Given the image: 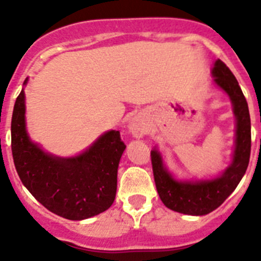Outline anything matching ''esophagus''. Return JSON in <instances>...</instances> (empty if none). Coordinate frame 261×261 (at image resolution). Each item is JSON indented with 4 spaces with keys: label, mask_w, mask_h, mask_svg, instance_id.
Here are the masks:
<instances>
[{
    "label": "esophagus",
    "mask_w": 261,
    "mask_h": 261,
    "mask_svg": "<svg viewBox=\"0 0 261 261\" xmlns=\"http://www.w3.org/2000/svg\"><path fill=\"white\" fill-rule=\"evenodd\" d=\"M128 130L133 137L141 138L147 133V125L145 124L144 120H141L140 117H133L128 124Z\"/></svg>",
    "instance_id": "obj_1"
}]
</instances>
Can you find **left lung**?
<instances>
[{"instance_id": "1", "label": "left lung", "mask_w": 261, "mask_h": 261, "mask_svg": "<svg viewBox=\"0 0 261 261\" xmlns=\"http://www.w3.org/2000/svg\"><path fill=\"white\" fill-rule=\"evenodd\" d=\"M214 84L223 90L232 105L235 141L231 163L222 174L206 179H176L168 170L156 147L151 150L154 181L163 204L171 211L188 216H205L217 209L237 188L250 162L251 120L247 100L238 81L221 60L212 68Z\"/></svg>"}]
</instances>
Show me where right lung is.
Returning a JSON list of instances; mask_svg holds the SVG:
<instances>
[{"label":"right lung","instance_id":"1","mask_svg":"<svg viewBox=\"0 0 261 261\" xmlns=\"http://www.w3.org/2000/svg\"><path fill=\"white\" fill-rule=\"evenodd\" d=\"M27 81L11 117V151L23 186L48 211L66 220L82 221L103 213L116 196L117 168L125 150L120 132L103 133L78 155L48 153L27 132Z\"/></svg>","mask_w":261,"mask_h":261}]
</instances>
